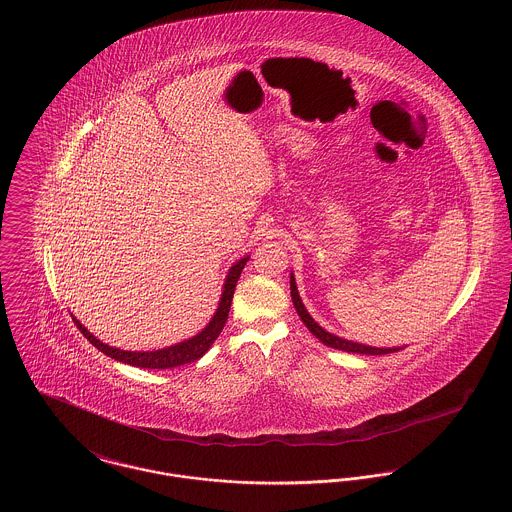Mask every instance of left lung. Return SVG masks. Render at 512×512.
Listing matches in <instances>:
<instances>
[{
    "instance_id": "left-lung-1",
    "label": "left lung",
    "mask_w": 512,
    "mask_h": 512,
    "mask_svg": "<svg viewBox=\"0 0 512 512\" xmlns=\"http://www.w3.org/2000/svg\"><path fill=\"white\" fill-rule=\"evenodd\" d=\"M291 296H293V304H295L296 314L300 316V320L304 322V325L310 329L312 335H316L323 345L331 347V349L345 350V352H358V354H389V352H397L401 350V347H393V349H377V347H368V345H362V343H354L349 339H343V337H337L329 331H325L320 323L316 322L308 310L304 308L300 295H298V289H296L295 275L291 273Z\"/></svg>"
}]
</instances>
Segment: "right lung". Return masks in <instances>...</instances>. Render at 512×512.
I'll use <instances>...</instances> for the list:
<instances>
[{
	"label": "right lung",
	"instance_id": "1",
	"mask_svg": "<svg viewBox=\"0 0 512 512\" xmlns=\"http://www.w3.org/2000/svg\"><path fill=\"white\" fill-rule=\"evenodd\" d=\"M246 262H248V256H244L229 268V273H227L225 283H223V293L219 298V306H217L216 314L212 316L210 323L200 333H196L194 337H190L187 341H181L177 345H171V347H165V349L146 350V352L115 349V347H109L106 343H102L100 339H96L75 316H73V322L96 349L102 350L104 354H108L111 358H115L117 362H125V364H131L136 368H148V370H167V368H177V366L189 364V362L202 358L219 337L223 325L227 322L233 293H235L237 281L241 277V271L246 266Z\"/></svg>",
	"mask_w": 512,
	"mask_h": 512
}]
</instances>
